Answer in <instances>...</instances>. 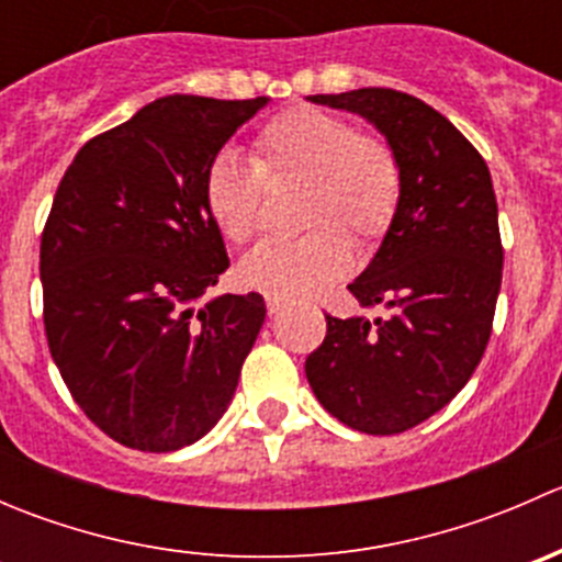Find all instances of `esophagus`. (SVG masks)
<instances>
[{
  "mask_svg": "<svg viewBox=\"0 0 562 562\" xmlns=\"http://www.w3.org/2000/svg\"><path fill=\"white\" fill-rule=\"evenodd\" d=\"M282 307H285V302H282V299L266 296V310H269V315H277Z\"/></svg>",
  "mask_w": 562,
  "mask_h": 562,
  "instance_id": "obj_1",
  "label": "esophagus"
}]
</instances>
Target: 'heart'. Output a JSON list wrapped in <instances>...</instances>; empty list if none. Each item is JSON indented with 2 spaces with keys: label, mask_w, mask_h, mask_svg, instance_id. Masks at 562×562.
<instances>
[{
  "label": "heart",
  "mask_w": 562,
  "mask_h": 562,
  "mask_svg": "<svg viewBox=\"0 0 562 562\" xmlns=\"http://www.w3.org/2000/svg\"><path fill=\"white\" fill-rule=\"evenodd\" d=\"M304 181L299 223L307 234L255 247L239 263L241 285L277 299L313 296L348 274L350 239L372 247L389 234L402 195V171L383 140L353 122L302 105L260 127L252 162L220 151L203 176V206L231 245H247L260 225L263 181Z\"/></svg>",
  "instance_id": "1"
}]
</instances>
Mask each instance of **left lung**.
Returning <instances> with one entry per match:
<instances>
[{
    "label": "left lung",
    "mask_w": 562,
    "mask_h": 562,
    "mask_svg": "<svg viewBox=\"0 0 562 562\" xmlns=\"http://www.w3.org/2000/svg\"><path fill=\"white\" fill-rule=\"evenodd\" d=\"M359 113L402 171L396 217L375 258L348 285L389 317L326 315L307 356L317 402L367 435H396L449 405L479 367L503 277L497 201L484 157L435 108L396 89L310 94Z\"/></svg>",
    "instance_id": "8db88e82"
}]
</instances>
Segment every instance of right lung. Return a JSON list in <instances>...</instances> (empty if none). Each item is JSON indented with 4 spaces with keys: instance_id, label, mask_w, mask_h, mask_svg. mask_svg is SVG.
I'll use <instances>...</instances> for the list:
<instances>
[{
    "instance_id": "right-lung-1",
    "label": "right lung",
    "mask_w": 562,
    "mask_h": 562,
    "mask_svg": "<svg viewBox=\"0 0 562 562\" xmlns=\"http://www.w3.org/2000/svg\"><path fill=\"white\" fill-rule=\"evenodd\" d=\"M266 103L168 94L61 176L40 241L45 337L72 400L127 449L201 440L263 326L260 293L200 302L231 263L203 176Z\"/></svg>"
}]
</instances>
